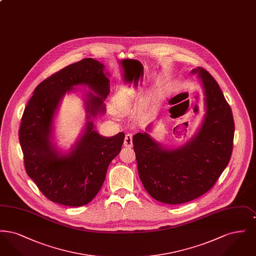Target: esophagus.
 <instances>
[{
  "mask_svg": "<svg viewBox=\"0 0 256 256\" xmlns=\"http://www.w3.org/2000/svg\"><path fill=\"white\" fill-rule=\"evenodd\" d=\"M124 146L126 148H132V134H126L124 141Z\"/></svg>",
  "mask_w": 256,
  "mask_h": 256,
  "instance_id": "obj_1",
  "label": "esophagus"
}]
</instances>
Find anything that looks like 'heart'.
Instances as JSON below:
<instances>
[{"label": "heart", "mask_w": 256, "mask_h": 256, "mask_svg": "<svg viewBox=\"0 0 256 256\" xmlns=\"http://www.w3.org/2000/svg\"><path fill=\"white\" fill-rule=\"evenodd\" d=\"M141 102L136 100L130 89H126L119 92L113 100V110L118 113H126L140 106Z\"/></svg>", "instance_id": "obj_1"}]
</instances>
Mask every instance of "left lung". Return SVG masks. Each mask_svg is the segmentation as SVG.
Wrapping results in <instances>:
<instances>
[{"mask_svg":"<svg viewBox=\"0 0 256 256\" xmlns=\"http://www.w3.org/2000/svg\"><path fill=\"white\" fill-rule=\"evenodd\" d=\"M196 74L204 95L206 114L198 132L182 146L165 148L150 132L132 138L138 174L146 192L168 204H180L204 195L216 183L232 154L234 121L219 84L206 70Z\"/></svg>","mask_w":256,"mask_h":256,"instance_id":"obj_1","label":"left lung"}]
</instances>
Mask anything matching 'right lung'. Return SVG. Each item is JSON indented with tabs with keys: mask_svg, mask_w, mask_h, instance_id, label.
I'll return each mask as SVG.
<instances>
[{
	"mask_svg": "<svg viewBox=\"0 0 256 256\" xmlns=\"http://www.w3.org/2000/svg\"><path fill=\"white\" fill-rule=\"evenodd\" d=\"M108 76L96 60L76 62L38 84L24 108L19 130L24 168L42 194L54 202L66 206L89 204L104 182L110 162L121 152L124 134L104 137L92 122L106 113ZM80 85L90 89L84 92L86 126L64 153L53 143L54 116L64 94Z\"/></svg>",
	"mask_w": 256,
	"mask_h": 256,
	"instance_id": "obj_1",
	"label": "right lung"
}]
</instances>
